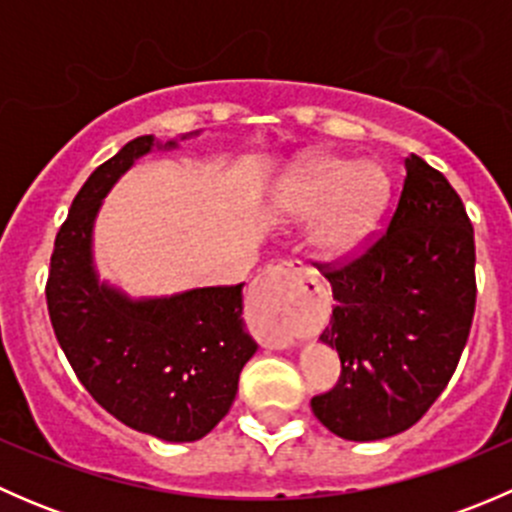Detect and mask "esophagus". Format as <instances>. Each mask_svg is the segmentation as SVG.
<instances>
[{"label":"esophagus","instance_id":"obj_1","mask_svg":"<svg viewBox=\"0 0 512 512\" xmlns=\"http://www.w3.org/2000/svg\"><path fill=\"white\" fill-rule=\"evenodd\" d=\"M304 282H317V277H314V272H309L299 260H285L280 262V265L267 267L265 275L257 280L255 297L265 299V302L270 304L272 314L280 319V329L265 339L267 347L285 349L294 342L292 332H289L287 327V314L292 312L294 294H297V289L302 287Z\"/></svg>","mask_w":512,"mask_h":512}]
</instances>
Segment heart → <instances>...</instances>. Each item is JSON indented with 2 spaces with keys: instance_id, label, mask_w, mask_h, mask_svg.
<instances>
[{
  "instance_id": "heart-1",
  "label": "heart",
  "mask_w": 512,
  "mask_h": 512,
  "mask_svg": "<svg viewBox=\"0 0 512 512\" xmlns=\"http://www.w3.org/2000/svg\"><path fill=\"white\" fill-rule=\"evenodd\" d=\"M391 198V178L381 165L342 156H317L302 165L282 208L292 218H317L314 250L329 260L359 252L379 227Z\"/></svg>"
}]
</instances>
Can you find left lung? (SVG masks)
Instances as JSON below:
<instances>
[{
    "label": "left lung",
    "mask_w": 512,
    "mask_h": 512,
    "mask_svg": "<svg viewBox=\"0 0 512 512\" xmlns=\"http://www.w3.org/2000/svg\"><path fill=\"white\" fill-rule=\"evenodd\" d=\"M389 225L364 252L319 270L334 309L322 342L337 349V386L312 399L347 441L406 431L456 371L476 312V242L463 200L411 153Z\"/></svg>",
    "instance_id": "8db88e82"
}]
</instances>
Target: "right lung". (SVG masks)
<instances>
[{
	"mask_svg": "<svg viewBox=\"0 0 512 512\" xmlns=\"http://www.w3.org/2000/svg\"><path fill=\"white\" fill-rule=\"evenodd\" d=\"M153 146V136L126 143L79 190L56 232L46 307L71 369L108 414L160 441L188 443L230 411L257 344L242 322V285L131 299L98 282L91 232L103 195Z\"/></svg>",
	"mask_w": 512,
	"mask_h": 512,
	"instance_id": "obj_1",
	"label": "right lung"
}]
</instances>
